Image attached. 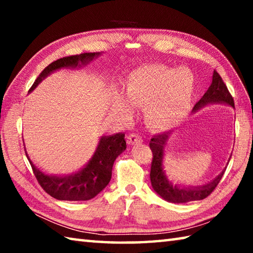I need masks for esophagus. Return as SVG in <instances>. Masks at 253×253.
Wrapping results in <instances>:
<instances>
[{
    "mask_svg": "<svg viewBox=\"0 0 253 253\" xmlns=\"http://www.w3.org/2000/svg\"><path fill=\"white\" fill-rule=\"evenodd\" d=\"M127 139H128V143L130 145H135L140 142V137L137 134H129L127 136Z\"/></svg>",
    "mask_w": 253,
    "mask_h": 253,
    "instance_id": "esophagus-1",
    "label": "esophagus"
}]
</instances>
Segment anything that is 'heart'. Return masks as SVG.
Returning <instances> with one entry per match:
<instances>
[{
    "instance_id": "b5f03b06",
    "label": "heart",
    "mask_w": 253,
    "mask_h": 253,
    "mask_svg": "<svg viewBox=\"0 0 253 253\" xmlns=\"http://www.w3.org/2000/svg\"><path fill=\"white\" fill-rule=\"evenodd\" d=\"M195 88V77L182 68L153 65L138 68L128 76L125 99L130 107L145 108V118L156 129L176 126L190 108ZM114 108L122 115L128 109L121 98Z\"/></svg>"
}]
</instances>
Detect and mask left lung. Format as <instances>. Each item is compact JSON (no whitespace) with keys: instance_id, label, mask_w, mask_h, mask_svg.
Wrapping results in <instances>:
<instances>
[{"instance_id":"8db88e82","label":"left lung","mask_w":253,"mask_h":253,"mask_svg":"<svg viewBox=\"0 0 253 253\" xmlns=\"http://www.w3.org/2000/svg\"><path fill=\"white\" fill-rule=\"evenodd\" d=\"M213 104H223L234 108L233 98L230 95L228 88H226L220 75L215 70L213 71L211 85H210L207 92L204 93L198 104L194 106L193 113H196V111L205 106ZM173 132L170 130L168 132H163V134L155 135L151 139V142H149V147H151L153 152L151 175H149L153 190L162 199L170 203L179 204L191 202V201L203 200L211 194L214 188L216 187L220 179L223 176L226 168L215 178L212 179L211 182L203 184V185H181V184L173 183V181H170L164 169L165 147L168 146L169 139L170 138Z\"/></svg>"}]
</instances>
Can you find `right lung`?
<instances>
[{"instance_id":"add662e5","label":"right lung","mask_w":253,"mask_h":253,"mask_svg":"<svg viewBox=\"0 0 253 253\" xmlns=\"http://www.w3.org/2000/svg\"><path fill=\"white\" fill-rule=\"evenodd\" d=\"M102 52L81 53L58 59L45 68L32 84L33 91L46 77L62 69H79L100 57ZM125 134L101 136L90 160L77 172L69 174H48L34 164L27 148L25 155L41 187L52 198L60 201H88L98 195L108 185L114 162L126 149Z\"/></svg>"}]
</instances>
